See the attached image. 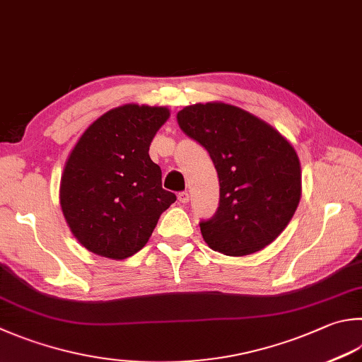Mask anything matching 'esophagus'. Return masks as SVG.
<instances>
[{
	"label": "esophagus",
	"mask_w": 362,
	"mask_h": 362,
	"mask_svg": "<svg viewBox=\"0 0 362 362\" xmlns=\"http://www.w3.org/2000/svg\"><path fill=\"white\" fill-rule=\"evenodd\" d=\"M178 202L182 203V204L187 203L189 202V194L187 192H180L178 194Z\"/></svg>",
	"instance_id": "1"
}]
</instances>
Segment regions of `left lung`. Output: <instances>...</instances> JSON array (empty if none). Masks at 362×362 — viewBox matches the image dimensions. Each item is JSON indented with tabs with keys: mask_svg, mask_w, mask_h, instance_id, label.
Masks as SVG:
<instances>
[{
	"mask_svg": "<svg viewBox=\"0 0 362 362\" xmlns=\"http://www.w3.org/2000/svg\"><path fill=\"white\" fill-rule=\"evenodd\" d=\"M181 131L206 149L219 176V208L200 222L213 250L243 257L282 233L301 199V167L295 148L241 108L209 102L176 115Z\"/></svg>",
	"mask_w": 362,
	"mask_h": 362,
	"instance_id": "obj_1",
	"label": "left lung"
}]
</instances>
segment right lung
I'll return each mask as SVG.
<instances>
[{
    "label": "right lung",
    "mask_w": 362,
    "mask_h": 362,
    "mask_svg": "<svg viewBox=\"0 0 362 362\" xmlns=\"http://www.w3.org/2000/svg\"><path fill=\"white\" fill-rule=\"evenodd\" d=\"M168 117L165 107L113 108L74 146L61 176L59 203L74 236L90 252L113 260L137 254L175 203L148 154Z\"/></svg>",
    "instance_id": "1"
}]
</instances>
